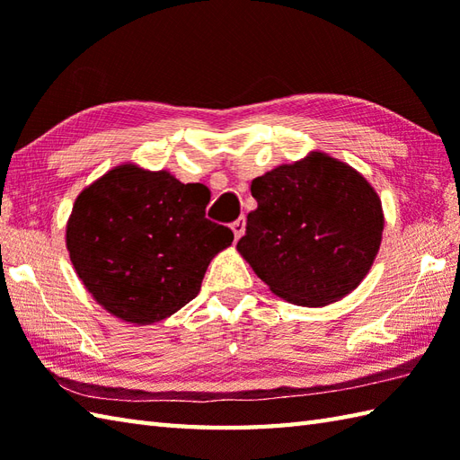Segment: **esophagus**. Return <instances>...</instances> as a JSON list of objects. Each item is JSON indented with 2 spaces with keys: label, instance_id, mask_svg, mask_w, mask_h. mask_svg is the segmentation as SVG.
I'll return each instance as SVG.
<instances>
[{
  "label": "esophagus",
  "instance_id": "esophagus-1",
  "mask_svg": "<svg viewBox=\"0 0 460 460\" xmlns=\"http://www.w3.org/2000/svg\"><path fill=\"white\" fill-rule=\"evenodd\" d=\"M231 229H233V235H235V239H241L243 233H245V217H239L237 221H233Z\"/></svg>",
  "mask_w": 460,
  "mask_h": 460
}]
</instances>
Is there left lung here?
Returning a JSON list of instances; mask_svg holds the SVG:
<instances>
[{
  "instance_id": "left-lung-1",
  "label": "left lung",
  "mask_w": 460,
  "mask_h": 460,
  "mask_svg": "<svg viewBox=\"0 0 460 460\" xmlns=\"http://www.w3.org/2000/svg\"><path fill=\"white\" fill-rule=\"evenodd\" d=\"M257 209L237 243L261 280L300 306H326L374 265L384 231L376 190L348 164L312 152L251 183Z\"/></svg>"
}]
</instances>
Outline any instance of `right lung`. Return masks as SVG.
I'll return each instance as SVG.
<instances>
[{
	"label": "right lung",
	"instance_id": "obj_1",
	"mask_svg": "<svg viewBox=\"0 0 460 460\" xmlns=\"http://www.w3.org/2000/svg\"><path fill=\"white\" fill-rule=\"evenodd\" d=\"M209 190L170 172L116 165L84 188L66 223L76 275L101 306L154 324L198 296L211 259L233 231L205 217Z\"/></svg>",
	"mask_w": 460,
	"mask_h": 460
}]
</instances>
